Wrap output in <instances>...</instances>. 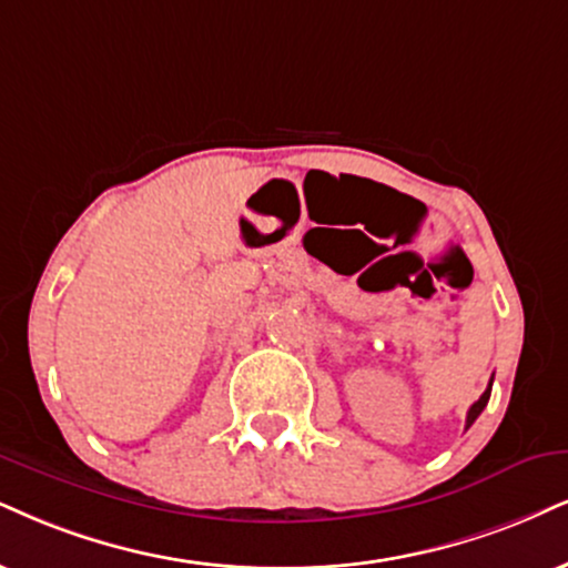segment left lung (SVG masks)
Here are the masks:
<instances>
[{
	"label": "left lung",
	"mask_w": 568,
	"mask_h": 568,
	"mask_svg": "<svg viewBox=\"0 0 568 568\" xmlns=\"http://www.w3.org/2000/svg\"><path fill=\"white\" fill-rule=\"evenodd\" d=\"M489 392H493V382H489V387H487L485 392H481V397H479V400L474 403L471 408H468V416H466V429H468V426H471L474 422H477V418H479V413L485 410V405H487V400H489Z\"/></svg>",
	"instance_id": "1"
}]
</instances>
